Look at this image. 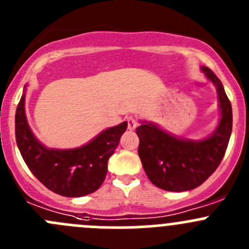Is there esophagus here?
<instances>
[{
	"mask_svg": "<svg viewBox=\"0 0 249 249\" xmlns=\"http://www.w3.org/2000/svg\"><path fill=\"white\" fill-rule=\"evenodd\" d=\"M127 123H128V129L129 131H133L138 126V120H137L134 116H128L127 117Z\"/></svg>",
	"mask_w": 249,
	"mask_h": 249,
	"instance_id": "1",
	"label": "esophagus"
}]
</instances>
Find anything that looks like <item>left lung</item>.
Wrapping results in <instances>:
<instances>
[{
	"instance_id": "obj_1",
	"label": "left lung",
	"mask_w": 249,
	"mask_h": 249,
	"mask_svg": "<svg viewBox=\"0 0 249 249\" xmlns=\"http://www.w3.org/2000/svg\"><path fill=\"white\" fill-rule=\"evenodd\" d=\"M207 77L216 85L221 120L210 138L202 142L177 139L151 124L136 129L139 137L138 154L144 171L159 188L183 192L204 183L221 162L232 132V107L219 78L208 67Z\"/></svg>"
}]
</instances>
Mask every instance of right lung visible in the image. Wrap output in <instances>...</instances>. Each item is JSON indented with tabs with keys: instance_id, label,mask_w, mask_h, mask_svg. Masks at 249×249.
I'll use <instances>...</instances> for the list:
<instances>
[{
	"instance_id": "obj_1",
	"label": "right lung",
	"mask_w": 249,
	"mask_h": 249,
	"mask_svg": "<svg viewBox=\"0 0 249 249\" xmlns=\"http://www.w3.org/2000/svg\"><path fill=\"white\" fill-rule=\"evenodd\" d=\"M25 94L16 111V141L32 174L47 189L63 197H83L100 188L107 174V161L115 153L127 122L108 128L95 139L71 150L47 149L33 136L24 112Z\"/></svg>"
}]
</instances>
